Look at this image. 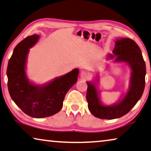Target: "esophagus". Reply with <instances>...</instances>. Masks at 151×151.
Here are the masks:
<instances>
[{"mask_svg":"<svg viewBox=\"0 0 151 151\" xmlns=\"http://www.w3.org/2000/svg\"><path fill=\"white\" fill-rule=\"evenodd\" d=\"M80 76L82 79H87L89 77V74L85 71H82L80 74Z\"/></svg>","mask_w":151,"mask_h":151,"instance_id":"esophagus-1","label":"esophagus"}]
</instances>
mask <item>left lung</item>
I'll return each instance as SVG.
<instances>
[{
    "instance_id": "8db88e82",
    "label": "left lung",
    "mask_w": 151,
    "mask_h": 151,
    "mask_svg": "<svg viewBox=\"0 0 151 151\" xmlns=\"http://www.w3.org/2000/svg\"><path fill=\"white\" fill-rule=\"evenodd\" d=\"M115 43L114 54H109L106 59L114 60V63H124L130 67L129 87L118 102L107 106L103 104L100 98L98 76L91 81H87L86 98L88 109L93 116L100 119H116L128 114L142 97L145 87L146 65L140 47L130 38H118Z\"/></svg>"
}]
</instances>
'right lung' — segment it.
Here are the masks:
<instances>
[{
  "label": "right lung",
  "mask_w": 151,
  "mask_h": 151,
  "mask_svg": "<svg viewBox=\"0 0 151 151\" xmlns=\"http://www.w3.org/2000/svg\"><path fill=\"white\" fill-rule=\"evenodd\" d=\"M40 35L28 36L13 50L7 66L8 89L13 101L24 113L32 118H46L56 114L63 106L68 91L75 84L79 70L75 68L43 85L29 79L26 73L27 56Z\"/></svg>",
  "instance_id": "add662e5"
}]
</instances>
